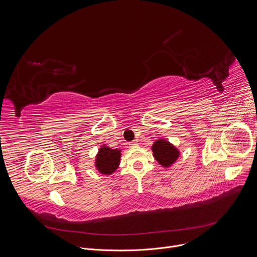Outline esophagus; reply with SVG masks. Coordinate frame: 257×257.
I'll return each instance as SVG.
<instances>
[{"label":"esophagus","mask_w":257,"mask_h":257,"mask_svg":"<svg viewBox=\"0 0 257 257\" xmlns=\"http://www.w3.org/2000/svg\"><path fill=\"white\" fill-rule=\"evenodd\" d=\"M138 143L134 140V141H131V142H129V146H136Z\"/></svg>","instance_id":"esophagus-1"}]
</instances>
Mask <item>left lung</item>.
Returning <instances> with one entry per match:
<instances>
[{"label": "left lung", "mask_w": 257, "mask_h": 257, "mask_svg": "<svg viewBox=\"0 0 257 257\" xmlns=\"http://www.w3.org/2000/svg\"><path fill=\"white\" fill-rule=\"evenodd\" d=\"M152 150L154 152L155 159L160 163V165L166 168L173 165L179 157L178 150L165 139L157 140L154 143Z\"/></svg>", "instance_id": "8db88e82"}]
</instances>
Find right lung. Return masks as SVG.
Returning <instances> with one entry per match:
<instances>
[{
	"instance_id": "add662e5",
	"label": "right lung",
	"mask_w": 257,
	"mask_h": 257,
	"mask_svg": "<svg viewBox=\"0 0 257 257\" xmlns=\"http://www.w3.org/2000/svg\"><path fill=\"white\" fill-rule=\"evenodd\" d=\"M121 151L112 150L106 146L99 149L95 160V167L99 173L111 175L119 167Z\"/></svg>"
}]
</instances>
